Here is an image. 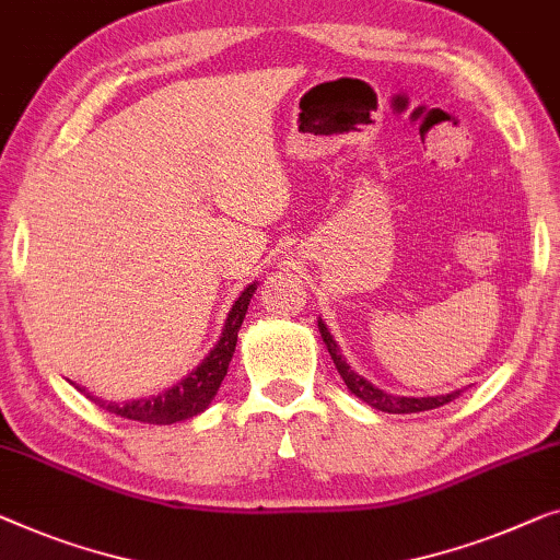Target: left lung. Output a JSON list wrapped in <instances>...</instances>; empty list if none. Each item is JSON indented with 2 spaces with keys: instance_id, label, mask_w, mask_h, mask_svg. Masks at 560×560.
<instances>
[{
  "instance_id": "left-lung-1",
  "label": "left lung",
  "mask_w": 560,
  "mask_h": 560,
  "mask_svg": "<svg viewBox=\"0 0 560 560\" xmlns=\"http://www.w3.org/2000/svg\"><path fill=\"white\" fill-rule=\"evenodd\" d=\"M318 330L323 336V343L328 346V353L336 363L340 378L346 381V386L351 388V394H355L361 401H366L369 407H374L378 411H388V415H417V411L444 407V404H450L452 399H457V396L462 394V392H452V394H442V396H394V394L381 392V388H376L371 381L359 376L351 366H348L338 343L334 340V336H330V330L326 328V323L318 320Z\"/></svg>"
}]
</instances>
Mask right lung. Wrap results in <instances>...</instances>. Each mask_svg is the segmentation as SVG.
<instances>
[{"mask_svg": "<svg viewBox=\"0 0 560 560\" xmlns=\"http://www.w3.org/2000/svg\"><path fill=\"white\" fill-rule=\"evenodd\" d=\"M257 282L247 285L242 290V295L234 300L230 315H226L222 336L217 340V346L209 351V355L205 361L199 363L197 369L191 371L189 376H184L179 384L166 388L156 396H149V399H133V401H103L98 396H91L85 388V396L91 401L98 404L101 409L110 411V415L124 417V419H133V421H143V424H176V421L191 419L205 411L212 399L220 392V384L226 376V369H230L234 346H237V330L245 320L249 298L255 295Z\"/></svg>", "mask_w": 560, "mask_h": 560, "instance_id": "add662e5", "label": "right lung"}]
</instances>
